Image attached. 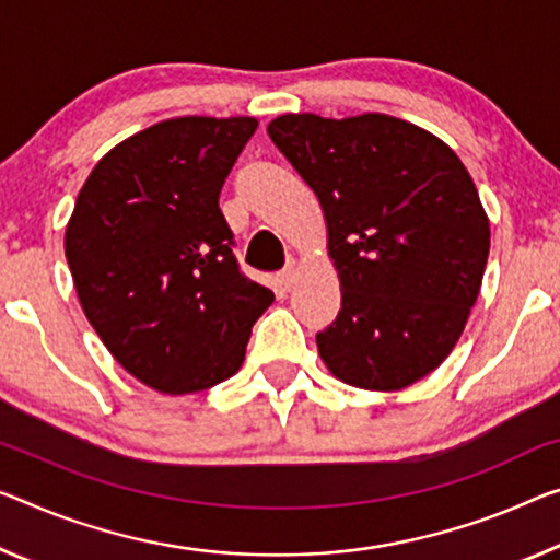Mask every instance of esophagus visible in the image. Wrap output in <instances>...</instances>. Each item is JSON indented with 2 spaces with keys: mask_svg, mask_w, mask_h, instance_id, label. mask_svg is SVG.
<instances>
[{
  "mask_svg": "<svg viewBox=\"0 0 560 560\" xmlns=\"http://www.w3.org/2000/svg\"><path fill=\"white\" fill-rule=\"evenodd\" d=\"M295 282H298V270L292 268V265L278 275V285H280L282 290H290L292 285H295Z\"/></svg>",
  "mask_w": 560,
  "mask_h": 560,
  "instance_id": "34e87169",
  "label": "esophagus"
}]
</instances>
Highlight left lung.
Masks as SVG:
<instances>
[{
    "instance_id": "left-lung-1",
    "label": "left lung",
    "mask_w": 560,
    "mask_h": 560,
    "mask_svg": "<svg viewBox=\"0 0 560 560\" xmlns=\"http://www.w3.org/2000/svg\"><path fill=\"white\" fill-rule=\"evenodd\" d=\"M268 135L320 202L340 313L317 332L338 381L402 390L443 363L483 282L490 225L441 137L400 117L280 115Z\"/></svg>"
}]
</instances>
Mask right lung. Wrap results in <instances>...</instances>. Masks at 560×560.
Here are the masks:
<instances>
[{"mask_svg":"<svg viewBox=\"0 0 560 560\" xmlns=\"http://www.w3.org/2000/svg\"><path fill=\"white\" fill-rule=\"evenodd\" d=\"M255 117H172L90 172L65 232L80 305L112 358L152 390L185 395L245 360L272 290L232 255L220 190Z\"/></svg>","mask_w":560,"mask_h":560,"instance_id":"add662e5","label":"right lung"}]
</instances>
